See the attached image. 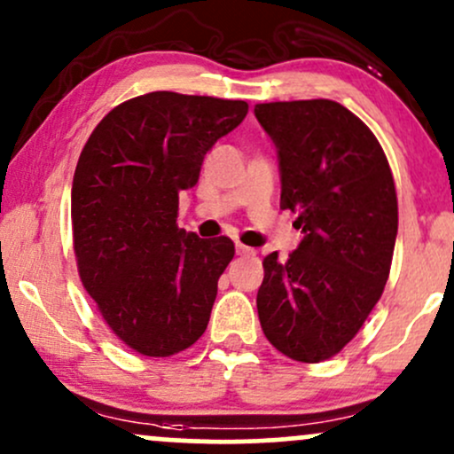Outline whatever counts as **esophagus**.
<instances>
[{
  "label": "esophagus",
  "instance_id": "1",
  "mask_svg": "<svg viewBox=\"0 0 454 454\" xmlns=\"http://www.w3.org/2000/svg\"><path fill=\"white\" fill-rule=\"evenodd\" d=\"M237 254L239 256H254V254H256V249L247 247V245H243V243H237Z\"/></svg>",
  "mask_w": 454,
  "mask_h": 454
}]
</instances>
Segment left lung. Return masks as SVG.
Returning <instances> with one entry per match:
<instances>
[{
	"instance_id": "1",
	"label": "left lung",
	"mask_w": 454,
	"mask_h": 454,
	"mask_svg": "<svg viewBox=\"0 0 454 454\" xmlns=\"http://www.w3.org/2000/svg\"><path fill=\"white\" fill-rule=\"evenodd\" d=\"M278 147L281 209L305 234L288 260H262L256 305L267 340L293 361L335 356L361 331L387 286L397 192L378 138L333 100L256 104Z\"/></svg>"
}]
</instances>
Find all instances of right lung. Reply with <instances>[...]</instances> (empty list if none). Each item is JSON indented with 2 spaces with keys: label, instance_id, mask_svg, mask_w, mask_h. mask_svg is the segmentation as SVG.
Segmentation results:
<instances>
[{
  "label": "right lung",
  "instance_id": "right-lung-1",
  "mask_svg": "<svg viewBox=\"0 0 454 454\" xmlns=\"http://www.w3.org/2000/svg\"><path fill=\"white\" fill-rule=\"evenodd\" d=\"M245 114L243 100L145 93L114 106L81 151L72 181L78 275L108 328L143 356H173L209 325L234 243L176 226L179 194Z\"/></svg>",
  "mask_w": 454,
  "mask_h": 454
}]
</instances>
